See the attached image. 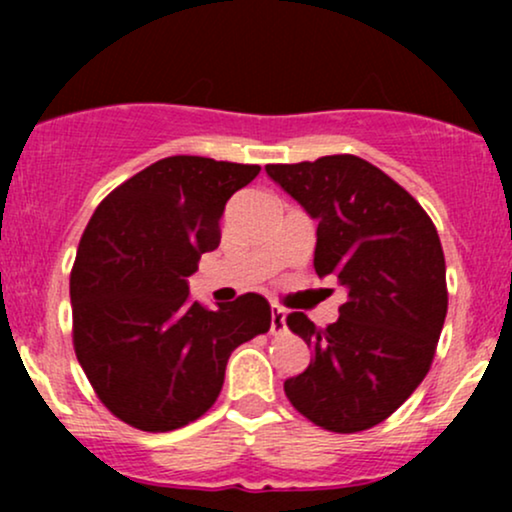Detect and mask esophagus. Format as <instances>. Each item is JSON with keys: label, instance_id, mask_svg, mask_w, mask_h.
Instances as JSON below:
<instances>
[{"label": "esophagus", "instance_id": "34e87169", "mask_svg": "<svg viewBox=\"0 0 512 512\" xmlns=\"http://www.w3.org/2000/svg\"><path fill=\"white\" fill-rule=\"evenodd\" d=\"M286 327V310L279 305H272V332H281Z\"/></svg>", "mask_w": 512, "mask_h": 512}]
</instances>
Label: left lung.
Segmentation results:
<instances>
[{"label":"left lung","instance_id":"obj_1","mask_svg":"<svg viewBox=\"0 0 512 512\" xmlns=\"http://www.w3.org/2000/svg\"><path fill=\"white\" fill-rule=\"evenodd\" d=\"M317 221L315 272L337 276L339 320L286 325L313 361L284 383L305 419L332 433L378 426L431 368L445 313V257L431 216L373 163L351 154L264 168Z\"/></svg>","mask_w":512,"mask_h":512}]
</instances>
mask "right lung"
<instances>
[{
	"label": "right lung",
	"instance_id": "obj_1",
	"mask_svg": "<svg viewBox=\"0 0 512 512\" xmlns=\"http://www.w3.org/2000/svg\"><path fill=\"white\" fill-rule=\"evenodd\" d=\"M260 166L168 156L115 187L81 236L69 276L74 351L120 421L163 433L219 397L228 356L272 327L260 293L216 310L192 301L187 276L219 248L233 192Z\"/></svg>",
	"mask_w": 512,
	"mask_h": 512
}]
</instances>
